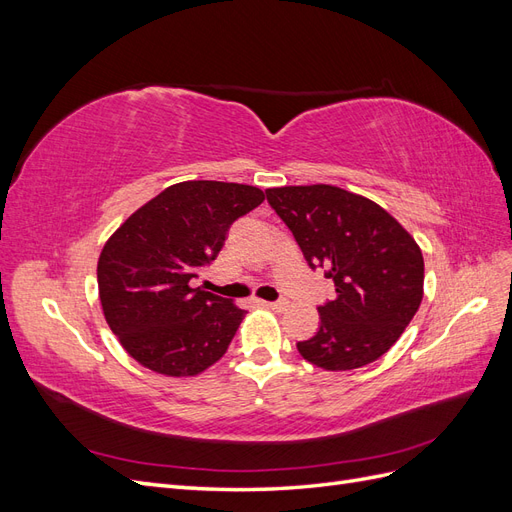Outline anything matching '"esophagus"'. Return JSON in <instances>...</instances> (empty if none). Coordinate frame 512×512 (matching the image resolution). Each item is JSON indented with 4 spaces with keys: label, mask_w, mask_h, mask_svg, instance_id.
Instances as JSON below:
<instances>
[{
    "label": "esophagus",
    "mask_w": 512,
    "mask_h": 512,
    "mask_svg": "<svg viewBox=\"0 0 512 512\" xmlns=\"http://www.w3.org/2000/svg\"><path fill=\"white\" fill-rule=\"evenodd\" d=\"M265 305H267L269 309H273V312H284V309L288 307L286 301H265Z\"/></svg>",
    "instance_id": "obj_1"
}]
</instances>
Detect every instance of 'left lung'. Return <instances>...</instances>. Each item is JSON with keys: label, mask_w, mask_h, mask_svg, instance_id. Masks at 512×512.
Listing matches in <instances>:
<instances>
[{"label": "left lung", "mask_w": 512, "mask_h": 512, "mask_svg": "<svg viewBox=\"0 0 512 512\" xmlns=\"http://www.w3.org/2000/svg\"><path fill=\"white\" fill-rule=\"evenodd\" d=\"M267 200L307 265L322 267L335 284V299L318 307L320 329L297 344L299 354L327 371L380 359L423 301L421 247L374 200L335 185L271 188Z\"/></svg>", "instance_id": "1"}]
</instances>
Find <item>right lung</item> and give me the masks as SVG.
Listing matches in <instances>:
<instances>
[{
    "label": "right lung",
    "mask_w": 512,
    "mask_h": 512,
    "mask_svg": "<svg viewBox=\"0 0 512 512\" xmlns=\"http://www.w3.org/2000/svg\"><path fill=\"white\" fill-rule=\"evenodd\" d=\"M265 192L226 181L170 185L123 222L102 247V312L134 361L162 376H196L218 363L245 309L192 277L224 247L230 224Z\"/></svg>",
    "instance_id": "add662e5"
}]
</instances>
